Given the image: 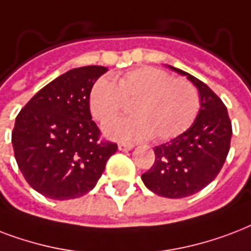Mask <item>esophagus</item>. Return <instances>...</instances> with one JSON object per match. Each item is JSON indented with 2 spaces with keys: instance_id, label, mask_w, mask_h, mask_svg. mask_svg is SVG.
<instances>
[{
  "instance_id": "esophagus-1",
  "label": "esophagus",
  "mask_w": 251,
  "mask_h": 251,
  "mask_svg": "<svg viewBox=\"0 0 251 251\" xmlns=\"http://www.w3.org/2000/svg\"><path fill=\"white\" fill-rule=\"evenodd\" d=\"M118 148H119V151H122V152H128V151H131L132 145H128V144H123V143H120L119 145H118Z\"/></svg>"
}]
</instances>
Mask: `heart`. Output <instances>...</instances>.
Here are the masks:
<instances>
[{"label":"heart","instance_id":"b5f03b06","mask_svg":"<svg viewBox=\"0 0 251 251\" xmlns=\"http://www.w3.org/2000/svg\"><path fill=\"white\" fill-rule=\"evenodd\" d=\"M132 116L110 122L104 135L122 143L176 137L195 120L200 108L199 93L187 79L172 78L168 72L143 67L116 78H99L89 95V106L95 119L106 123L133 100Z\"/></svg>","mask_w":251,"mask_h":251}]
</instances>
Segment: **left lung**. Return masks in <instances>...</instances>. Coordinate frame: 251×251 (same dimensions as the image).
Masks as SVG:
<instances>
[{
  "instance_id": "8db88e82",
  "label": "left lung",
  "mask_w": 251,
  "mask_h": 251,
  "mask_svg": "<svg viewBox=\"0 0 251 251\" xmlns=\"http://www.w3.org/2000/svg\"><path fill=\"white\" fill-rule=\"evenodd\" d=\"M168 67L198 89L200 108L191 127L154 148V164L141 179L157 195L180 199L203 190L220 173L230 147L232 123L223 100L204 82Z\"/></svg>"
}]
</instances>
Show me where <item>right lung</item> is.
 <instances>
[{"label": "right lung", "instance_id": "1", "mask_svg": "<svg viewBox=\"0 0 251 251\" xmlns=\"http://www.w3.org/2000/svg\"><path fill=\"white\" fill-rule=\"evenodd\" d=\"M107 68H75L46 85L21 110L11 133L19 170L35 191L75 199L95 187L118 145L102 143L89 95Z\"/></svg>", "mask_w": 251, "mask_h": 251}]
</instances>
